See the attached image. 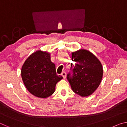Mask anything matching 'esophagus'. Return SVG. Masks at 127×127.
Listing matches in <instances>:
<instances>
[{
  "mask_svg": "<svg viewBox=\"0 0 127 127\" xmlns=\"http://www.w3.org/2000/svg\"><path fill=\"white\" fill-rule=\"evenodd\" d=\"M61 75L62 76V77H63L64 79H65L66 78V73L65 72H63Z\"/></svg>",
  "mask_w": 127,
  "mask_h": 127,
  "instance_id": "esophagus-1",
  "label": "esophagus"
}]
</instances>
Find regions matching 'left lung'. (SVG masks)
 Wrapping results in <instances>:
<instances>
[{
	"instance_id": "1",
	"label": "left lung",
	"mask_w": 127,
	"mask_h": 127,
	"mask_svg": "<svg viewBox=\"0 0 127 127\" xmlns=\"http://www.w3.org/2000/svg\"><path fill=\"white\" fill-rule=\"evenodd\" d=\"M72 55V60L76 64L72 70V76L70 73L67 74L72 90L82 97L91 95L101 82L102 64L95 55L85 49L73 52Z\"/></svg>"
}]
</instances>
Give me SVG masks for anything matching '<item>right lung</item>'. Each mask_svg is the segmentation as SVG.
<instances>
[{"instance_id":"obj_1","label":"right lung","mask_w":127,"mask_h":127,"mask_svg":"<svg viewBox=\"0 0 127 127\" xmlns=\"http://www.w3.org/2000/svg\"><path fill=\"white\" fill-rule=\"evenodd\" d=\"M21 77L28 91L39 98H47L55 91L57 83L63 79L58 76L50 53L37 50L30 55L21 69Z\"/></svg>"}]
</instances>
